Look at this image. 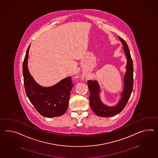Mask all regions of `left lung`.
<instances>
[{"label": "left lung", "instance_id": "obj_1", "mask_svg": "<svg viewBox=\"0 0 158 158\" xmlns=\"http://www.w3.org/2000/svg\"><path fill=\"white\" fill-rule=\"evenodd\" d=\"M118 38L123 44V50L127 58L126 71L124 76V87L122 92L120 93V99L118 103L114 106H108L103 103L100 98L101 89L98 81L96 80L87 81L89 91V105L93 111L99 116L110 117L119 114L126 106L132 91L134 85L133 62L127 43L120 36Z\"/></svg>", "mask_w": 158, "mask_h": 158}]
</instances>
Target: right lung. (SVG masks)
Listing matches in <instances>:
<instances>
[{
  "instance_id": "1",
  "label": "right lung",
  "mask_w": 158,
  "mask_h": 158,
  "mask_svg": "<svg viewBox=\"0 0 158 158\" xmlns=\"http://www.w3.org/2000/svg\"><path fill=\"white\" fill-rule=\"evenodd\" d=\"M30 45L23 63L24 85L27 97L41 115L47 118L62 115L69 107L70 93L73 85L71 77H65L50 87L39 85L31 76L28 68Z\"/></svg>"
}]
</instances>
